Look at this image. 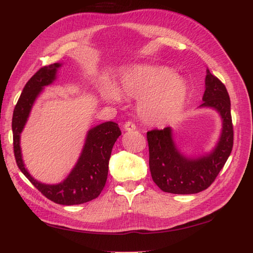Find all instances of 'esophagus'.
I'll list each match as a JSON object with an SVG mask.
<instances>
[{
    "mask_svg": "<svg viewBox=\"0 0 253 253\" xmlns=\"http://www.w3.org/2000/svg\"><path fill=\"white\" fill-rule=\"evenodd\" d=\"M124 127H125L126 131H134V129H136V125L132 121H126L125 126H124Z\"/></svg>",
    "mask_w": 253,
    "mask_h": 253,
    "instance_id": "34e87169",
    "label": "esophagus"
}]
</instances>
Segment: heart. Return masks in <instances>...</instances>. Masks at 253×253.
Instances as JSON below:
<instances>
[{"instance_id": "obj_1", "label": "heart", "mask_w": 253, "mask_h": 253, "mask_svg": "<svg viewBox=\"0 0 253 253\" xmlns=\"http://www.w3.org/2000/svg\"><path fill=\"white\" fill-rule=\"evenodd\" d=\"M102 96L118 102L120 94L137 99L141 117L153 125L168 124L177 118L188 97L186 82L166 67L136 66L126 71L117 89L104 85Z\"/></svg>"}]
</instances>
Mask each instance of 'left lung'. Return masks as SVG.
<instances>
[{
	"label": "left lung",
	"instance_id": "left-lung-1",
	"mask_svg": "<svg viewBox=\"0 0 253 253\" xmlns=\"http://www.w3.org/2000/svg\"><path fill=\"white\" fill-rule=\"evenodd\" d=\"M201 106L216 109L223 118V132L217 147L210 155L191 159L175 148L171 128L147 132L149 166L153 181L164 192L195 194L209 188L223 169L233 147V125L230 98L225 84L208 71Z\"/></svg>",
	"mask_w": 253,
	"mask_h": 253
}]
</instances>
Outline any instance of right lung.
I'll list each match as a JSON object with an SVG mask.
<instances>
[{
	"mask_svg": "<svg viewBox=\"0 0 253 253\" xmlns=\"http://www.w3.org/2000/svg\"><path fill=\"white\" fill-rule=\"evenodd\" d=\"M59 66V63H53L41 67L23 88L12 115L13 152L21 172L45 197L59 205H80L93 201L100 195L108 178L113 145L121 135V131L116 122L113 121L104 122L89 129L77 165L68 177L59 185H44L30 176L22 160L20 134L37 96L43 86L55 80Z\"/></svg>",
	"mask_w": 253,
	"mask_h": 253,
	"instance_id": "1",
	"label": "right lung"
}]
</instances>
